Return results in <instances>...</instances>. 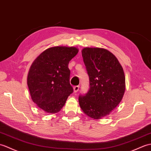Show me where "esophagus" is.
<instances>
[{"label": "esophagus", "instance_id": "obj_1", "mask_svg": "<svg viewBox=\"0 0 151 151\" xmlns=\"http://www.w3.org/2000/svg\"><path fill=\"white\" fill-rule=\"evenodd\" d=\"M79 86H73V91H74L75 93L78 92L79 91Z\"/></svg>", "mask_w": 151, "mask_h": 151}]
</instances>
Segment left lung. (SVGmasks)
<instances>
[{"instance_id": "left-lung-1", "label": "left lung", "mask_w": 151, "mask_h": 151, "mask_svg": "<svg viewBox=\"0 0 151 151\" xmlns=\"http://www.w3.org/2000/svg\"><path fill=\"white\" fill-rule=\"evenodd\" d=\"M83 62L89 77V89L79 95V103L86 115L100 119L109 115L122 101L125 90L122 66L111 52L104 48H85Z\"/></svg>"}]
</instances>
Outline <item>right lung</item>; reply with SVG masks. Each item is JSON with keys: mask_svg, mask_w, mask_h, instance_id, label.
<instances>
[{"mask_svg": "<svg viewBox=\"0 0 151 151\" xmlns=\"http://www.w3.org/2000/svg\"><path fill=\"white\" fill-rule=\"evenodd\" d=\"M78 53L75 47L55 46L41 53L30 67L28 86L33 101L48 113H57L73 92L69 61Z\"/></svg>", "mask_w": 151, "mask_h": 151, "instance_id": "add662e5", "label": "right lung"}]
</instances>
